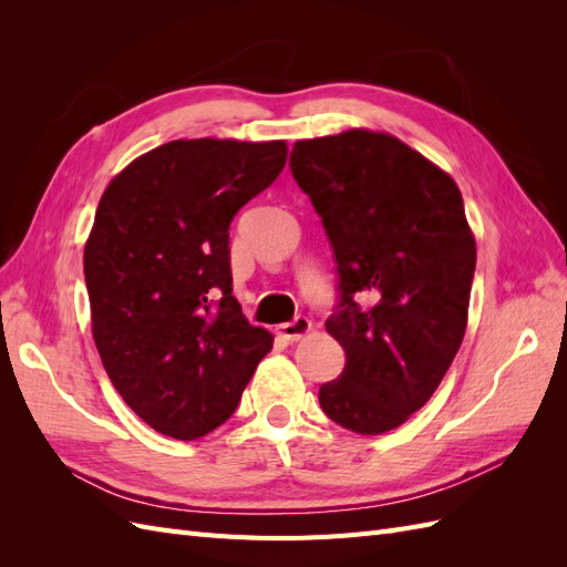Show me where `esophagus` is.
<instances>
[{"instance_id":"obj_1","label":"esophagus","mask_w":567,"mask_h":567,"mask_svg":"<svg viewBox=\"0 0 567 567\" xmlns=\"http://www.w3.org/2000/svg\"><path fill=\"white\" fill-rule=\"evenodd\" d=\"M310 331H312V321L307 319V317H296L293 321L281 323L279 329H277V333H279V336H284V338H286V340H290V342L300 340L302 336H307Z\"/></svg>"}]
</instances>
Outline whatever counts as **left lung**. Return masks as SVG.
Masks as SVG:
<instances>
[{
  "mask_svg": "<svg viewBox=\"0 0 567 567\" xmlns=\"http://www.w3.org/2000/svg\"><path fill=\"white\" fill-rule=\"evenodd\" d=\"M290 173L338 265L326 331L346 369L319 404L352 433H388L433 398L466 333L475 238L461 192L398 136L369 130L296 142Z\"/></svg>",
  "mask_w": 567,
  "mask_h": 567,
  "instance_id": "1",
  "label": "left lung"
}]
</instances>
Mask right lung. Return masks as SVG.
Here are the masks:
<instances>
[{
  "instance_id": "1",
  "label": "right lung",
  "mask_w": 567,
  "mask_h": 567,
  "mask_svg": "<svg viewBox=\"0 0 567 567\" xmlns=\"http://www.w3.org/2000/svg\"><path fill=\"white\" fill-rule=\"evenodd\" d=\"M286 156V142H167L99 200L84 246L96 350L120 398L167 437L225 423L271 350L231 296L229 225Z\"/></svg>"
}]
</instances>
